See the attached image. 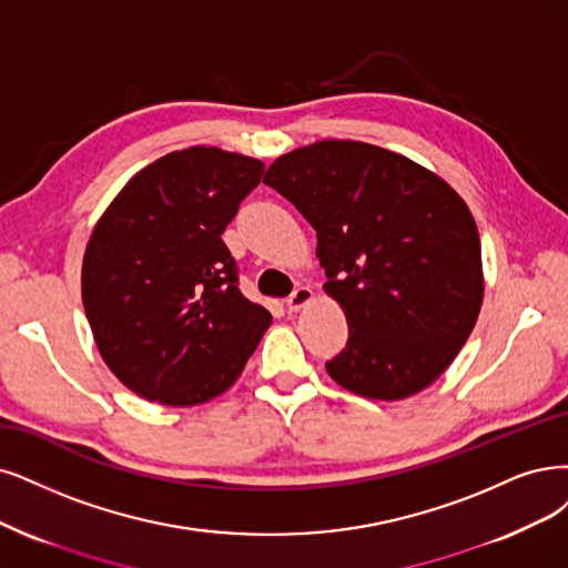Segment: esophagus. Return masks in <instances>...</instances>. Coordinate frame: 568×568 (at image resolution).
I'll use <instances>...</instances> for the list:
<instances>
[{"label":"esophagus","mask_w":568,"mask_h":568,"mask_svg":"<svg viewBox=\"0 0 568 568\" xmlns=\"http://www.w3.org/2000/svg\"><path fill=\"white\" fill-rule=\"evenodd\" d=\"M313 300V290L308 285H300L292 295L287 297V308L290 311H300L302 306H306Z\"/></svg>","instance_id":"obj_1"}]
</instances>
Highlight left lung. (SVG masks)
<instances>
[{
    "mask_svg": "<svg viewBox=\"0 0 568 568\" xmlns=\"http://www.w3.org/2000/svg\"><path fill=\"white\" fill-rule=\"evenodd\" d=\"M264 184L316 229L327 295L348 323L325 363L346 390L403 400L430 386L477 323L485 278L466 201L412 159L355 140L278 156Z\"/></svg>",
    "mask_w": 568,
    "mask_h": 568,
    "instance_id": "left-lung-1",
    "label": "left lung"
}]
</instances>
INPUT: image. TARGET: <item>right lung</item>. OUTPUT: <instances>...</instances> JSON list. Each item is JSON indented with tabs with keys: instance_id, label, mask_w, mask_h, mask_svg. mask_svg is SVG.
Returning a JSON list of instances; mask_svg holds the SVG:
<instances>
[{
	"instance_id": "add662e5",
	"label": "right lung",
	"mask_w": 568,
	"mask_h": 568,
	"mask_svg": "<svg viewBox=\"0 0 568 568\" xmlns=\"http://www.w3.org/2000/svg\"><path fill=\"white\" fill-rule=\"evenodd\" d=\"M264 163L217 146L135 173L83 252L81 300L102 361L150 403L192 407L234 384L271 325L222 241Z\"/></svg>"
}]
</instances>
